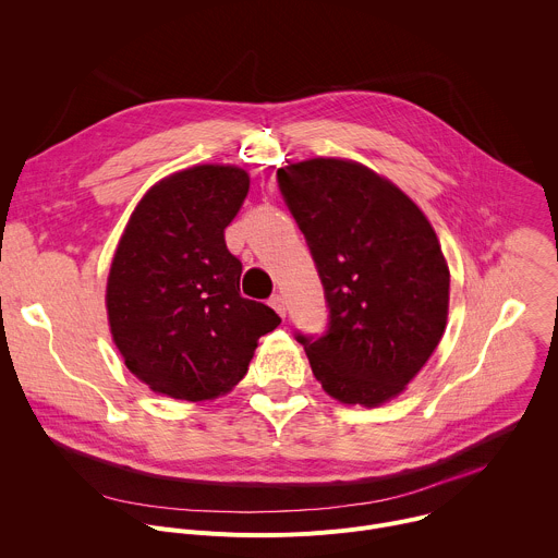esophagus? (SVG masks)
Wrapping results in <instances>:
<instances>
[{
	"label": "esophagus",
	"mask_w": 558,
	"mask_h": 558,
	"mask_svg": "<svg viewBox=\"0 0 558 558\" xmlns=\"http://www.w3.org/2000/svg\"><path fill=\"white\" fill-rule=\"evenodd\" d=\"M269 304H271V308H274L280 317L287 315V304H284V298H282V295H274V298L269 300Z\"/></svg>",
	"instance_id": "1"
}]
</instances>
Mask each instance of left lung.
<instances>
[{
	"mask_svg": "<svg viewBox=\"0 0 558 558\" xmlns=\"http://www.w3.org/2000/svg\"><path fill=\"white\" fill-rule=\"evenodd\" d=\"M331 308L329 333L298 336L333 400L375 409L402 395L448 320L450 269L417 203L349 158L315 156L278 170Z\"/></svg>",
	"mask_w": 558,
	"mask_h": 558,
	"instance_id": "left-lung-1",
	"label": "left lung"
}]
</instances>
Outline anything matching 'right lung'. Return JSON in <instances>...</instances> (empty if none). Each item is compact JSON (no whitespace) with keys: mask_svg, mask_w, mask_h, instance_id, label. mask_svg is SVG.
Masks as SVG:
<instances>
[{"mask_svg":"<svg viewBox=\"0 0 558 558\" xmlns=\"http://www.w3.org/2000/svg\"><path fill=\"white\" fill-rule=\"evenodd\" d=\"M247 192L238 166L179 170L143 194L119 238L106 284L110 333L128 371L158 395H227L280 325L274 308L241 295L243 265L225 245Z\"/></svg>","mask_w":558,"mask_h":558,"instance_id":"1","label":"right lung"}]
</instances>
